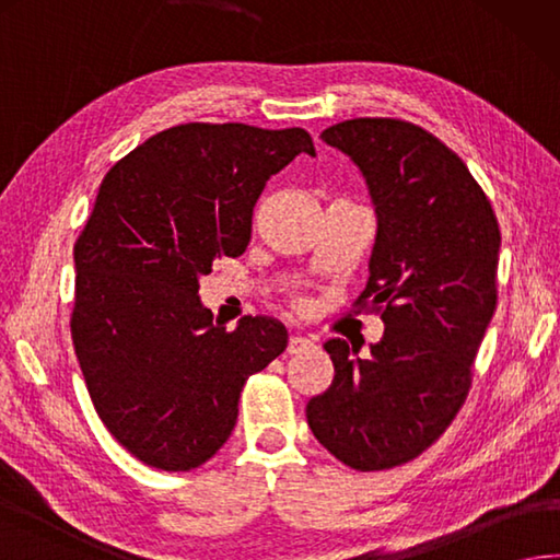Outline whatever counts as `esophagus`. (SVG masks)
<instances>
[{"label": "esophagus", "mask_w": 560, "mask_h": 560, "mask_svg": "<svg viewBox=\"0 0 560 560\" xmlns=\"http://www.w3.org/2000/svg\"><path fill=\"white\" fill-rule=\"evenodd\" d=\"M314 343L310 341V339H304V336H290V341H288V353H302V351H307V348H312Z\"/></svg>", "instance_id": "obj_1"}]
</instances>
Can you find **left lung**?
Instances as JSON below:
<instances>
[{"label":"left lung","mask_w":560,"mask_h":560,"mask_svg":"<svg viewBox=\"0 0 560 560\" xmlns=\"http://www.w3.org/2000/svg\"><path fill=\"white\" fill-rule=\"evenodd\" d=\"M322 141L361 167L375 205L371 278L358 307L380 312L371 355L331 339V387L307 402L316 441L353 470L417 458L444 434L472 383L498 307L500 226L466 163L402 119H348Z\"/></svg>","instance_id":"8db88e82"}]
</instances>
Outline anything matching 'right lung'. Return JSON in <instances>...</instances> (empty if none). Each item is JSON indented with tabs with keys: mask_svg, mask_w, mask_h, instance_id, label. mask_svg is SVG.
<instances>
[{
	"mask_svg": "<svg viewBox=\"0 0 560 560\" xmlns=\"http://www.w3.org/2000/svg\"><path fill=\"white\" fill-rule=\"evenodd\" d=\"M314 155L304 129L180 124L124 155L75 244L70 331L92 405L141 463L183 472L226 444L246 380L288 348L270 316L212 324L199 278L250 241L270 175Z\"/></svg>",
	"mask_w": 560,
	"mask_h": 560,
	"instance_id": "obj_1",
	"label": "right lung"
}]
</instances>
